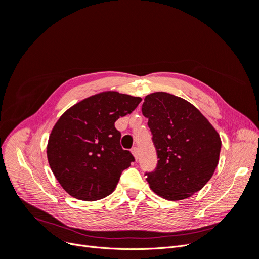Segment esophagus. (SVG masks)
Segmentation results:
<instances>
[{
  "mask_svg": "<svg viewBox=\"0 0 259 259\" xmlns=\"http://www.w3.org/2000/svg\"><path fill=\"white\" fill-rule=\"evenodd\" d=\"M132 153H133V155H134V158L137 160L138 159V155H139V150H138V148L137 147H134L132 149Z\"/></svg>",
  "mask_w": 259,
  "mask_h": 259,
  "instance_id": "obj_1",
  "label": "esophagus"
}]
</instances>
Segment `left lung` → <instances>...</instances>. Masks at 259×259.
Returning <instances> with one entry per match:
<instances>
[{"instance_id":"8db88e82","label":"left lung","mask_w":259,"mask_h":259,"mask_svg":"<svg viewBox=\"0 0 259 259\" xmlns=\"http://www.w3.org/2000/svg\"><path fill=\"white\" fill-rule=\"evenodd\" d=\"M142 111L159 159L155 169L146 173L149 186L169 201L191 197L216 169L222 148L218 133L189 101L168 93L146 96Z\"/></svg>"}]
</instances>
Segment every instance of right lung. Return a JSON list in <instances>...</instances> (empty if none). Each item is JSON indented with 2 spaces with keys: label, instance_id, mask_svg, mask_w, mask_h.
I'll use <instances>...</instances> for the list:
<instances>
[{
  "label": "right lung",
  "instance_id": "obj_1",
  "mask_svg": "<svg viewBox=\"0 0 259 259\" xmlns=\"http://www.w3.org/2000/svg\"><path fill=\"white\" fill-rule=\"evenodd\" d=\"M140 101L108 91L81 100L59 117L46 152L55 177L71 197L97 201L114 191L122 171L135 161L122 149L114 122Z\"/></svg>",
  "mask_w": 259,
  "mask_h": 259
}]
</instances>
